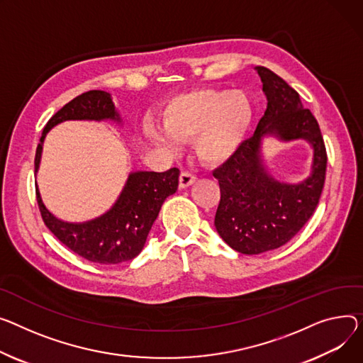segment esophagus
Wrapping results in <instances>:
<instances>
[{"mask_svg":"<svg viewBox=\"0 0 363 363\" xmlns=\"http://www.w3.org/2000/svg\"><path fill=\"white\" fill-rule=\"evenodd\" d=\"M197 181V177L191 172H182L179 175V188H186Z\"/></svg>","mask_w":363,"mask_h":363,"instance_id":"1","label":"esophagus"}]
</instances>
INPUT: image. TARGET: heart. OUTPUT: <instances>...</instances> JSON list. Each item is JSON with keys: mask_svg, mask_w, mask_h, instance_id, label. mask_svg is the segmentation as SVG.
Returning a JSON list of instances; mask_svg holds the SVG:
<instances>
[{"mask_svg": "<svg viewBox=\"0 0 363 363\" xmlns=\"http://www.w3.org/2000/svg\"><path fill=\"white\" fill-rule=\"evenodd\" d=\"M254 104L244 91L229 89H197L169 101L162 111L166 134L146 124V135L164 149H174L175 140L194 143L199 159L207 166L230 160L252 128Z\"/></svg>", "mask_w": 363, "mask_h": 363, "instance_id": "b5f03b06", "label": "heart"}]
</instances>
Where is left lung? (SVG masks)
Returning <instances> with one entry per match:
<instances>
[{"mask_svg": "<svg viewBox=\"0 0 363 363\" xmlns=\"http://www.w3.org/2000/svg\"><path fill=\"white\" fill-rule=\"evenodd\" d=\"M255 69L267 96V109L254 135L213 172L220 185L214 226L230 248L247 255L276 250L303 228L318 206L327 169L320 125L312 112L303 108L299 93L272 69ZM264 135L309 140L314 149L311 175L301 184L274 180L260 159Z\"/></svg>", "mask_w": 363, "mask_h": 363, "instance_id": "obj_1", "label": "left lung"}]
</instances>
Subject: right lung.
<instances>
[{
    "mask_svg": "<svg viewBox=\"0 0 363 363\" xmlns=\"http://www.w3.org/2000/svg\"><path fill=\"white\" fill-rule=\"evenodd\" d=\"M69 119H112L121 123L109 93L90 90L77 96L46 123L36 149L35 174L39 169L46 133ZM178 167L166 172H133L112 208L98 219L84 223L57 219L42 203L38 185L36 200L46 228L72 252L96 264H119L141 252L163 201L178 189Z\"/></svg>",
    "mask_w": 363,
    "mask_h": 363,
    "instance_id": "1",
    "label": "right lung"
}]
</instances>
